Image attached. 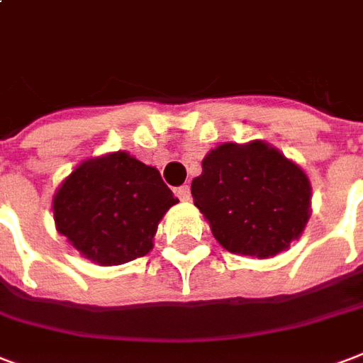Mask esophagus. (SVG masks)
<instances>
[{"mask_svg":"<svg viewBox=\"0 0 363 363\" xmlns=\"http://www.w3.org/2000/svg\"><path fill=\"white\" fill-rule=\"evenodd\" d=\"M176 195H178L179 201H189L191 199V187L189 185H182L176 189Z\"/></svg>","mask_w":363,"mask_h":363,"instance_id":"esophagus-1","label":"esophagus"}]
</instances>
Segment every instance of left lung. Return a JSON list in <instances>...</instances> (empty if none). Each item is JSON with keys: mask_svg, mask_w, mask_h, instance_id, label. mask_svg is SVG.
Segmentation results:
<instances>
[{"mask_svg": "<svg viewBox=\"0 0 363 363\" xmlns=\"http://www.w3.org/2000/svg\"><path fill=\"white\" fill-rule=\"evenodd\" d=\"M191 195L212 235L233 255L272 258L302 235L312 185L301 166L260 140L222 143L203 159Z\"/></svg>", "mask_w": 363, "mask_h": 363, "instance_id": "left-lung-1", "label": "left lung"}]
</instances>
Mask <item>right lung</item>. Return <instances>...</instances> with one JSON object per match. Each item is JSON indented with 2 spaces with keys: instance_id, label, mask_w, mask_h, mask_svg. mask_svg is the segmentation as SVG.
<instances>
[{
  "instance_id": "obj_1",
  "label": "right lung",
  "mask_w": 363,
  "mask_h": 363,
  "mask_svg": "<svg viewBox=\"0 0 363 363\" xmlns=\"http://www.w3.org/2000/svg\"><path fill=\"white\" fill-rule=\"evenodd\" d=\"M176 203L157 168L118 151L76 166L53 197V218L82 256L118 266L152 249L159 222Z\"/></svg>"
}]
</instances>
